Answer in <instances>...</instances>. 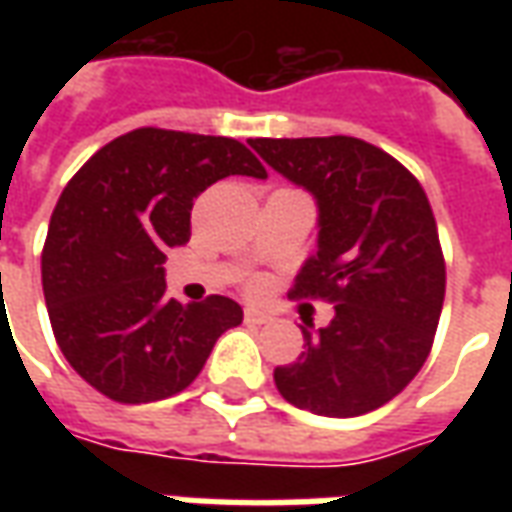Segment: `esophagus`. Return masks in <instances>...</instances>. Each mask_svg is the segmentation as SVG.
I'll return each mask as SVG.
<instances>
[{"label": "esophagus", "mask_w": 512, "mask_h": 512, "mask_svg": "<svg viewBox=\"0 0 512 512\" xmlns=\"http://www.w3.org/2000/svg\"><path fill=\"white\" fill-rule=\"evenodd\" d=\"M244 321L252 323V326H266V323L274 321V315L266 310H255V307H249V310L244 312Z\"/></svg>", "instance_id": "34e87169"}]
</instances>
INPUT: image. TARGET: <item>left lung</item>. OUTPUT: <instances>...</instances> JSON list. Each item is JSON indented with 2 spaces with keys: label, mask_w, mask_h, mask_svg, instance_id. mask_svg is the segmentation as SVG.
Returning <instances> with one entry per match:
<instances>
[{
  "label": "left lung",
  "mask_w": 512,
  "mask_h": 512,
  "mask_svg": "<svg viewBox=\"0 0 512 512\" xmlns=\"http://www.w3.org/2000/svg\"><path fill=\"white\" fill-rule=\"evenodd\" d=\"M318 205V252L293 296L334 304L304 354L274 370L279 395L321 417H359L400 395L425 365L444 304V257L419 180L354 136L249 139ZM312 326V323H307Z\"/></svg>",
  "instance_id": "obj_1"
}]
</instances>
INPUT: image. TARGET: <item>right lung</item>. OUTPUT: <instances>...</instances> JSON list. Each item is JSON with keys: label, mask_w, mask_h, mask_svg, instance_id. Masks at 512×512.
<instances>
[{"label": "right lung", "mask_w": 512, "mask_h": 512, "mask_svg": "<svg viewBox=\"0 0 512 512\" xmlns=\"http://www.w3.org/2000/svg\"><path fill=\"white\" fill-rule=\"evenodd\" d=\"M230 175L266 178L230 136L136 128L104 145L57 200L43 246V296L71 367L117 403H153L200 376L244 321L227 296L169 299L164 260L191 235V205Z\"/></svg>", "instance_id": "right-lung-1"}]
</instances>
